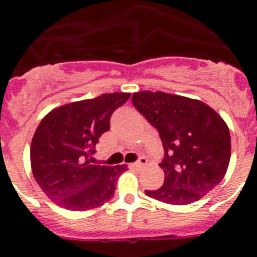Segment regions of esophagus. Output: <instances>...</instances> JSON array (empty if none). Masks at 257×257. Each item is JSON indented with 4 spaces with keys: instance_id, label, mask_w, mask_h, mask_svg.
I'll return each instance as SVG.
<instances>
[{
    "instance_id": "obj_1",
    "label": "esophagus",
    "mask_w": 257,
    "mask_h": 257,
    "mask_svg": "<svg viewBox=\"0 0 257 257\" xmlns=\"http://www.w3.org/2000/svg\"><path fill=\"white\" fill-rule=\"evenodd\" d=\"M147 163H148V160L145 159L144 157H142V158H139V160L138 162H136L134 163V167L136 168H142V167H144V165H147Z\"/></svg>"
}]
</instances>
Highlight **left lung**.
I'll use <instances>...</instances> for the list:
<instances>
[{"label":"left lung","instance_id":"left-lung-1","mask_svg":"<svg viewBox=\"0 0 257 257\" xmlns=\"http://www.w3.org/2000/svg\"><path fill=\"white\" fill-rule=\"evenodd\" d=\"M133 104L159 132L164 184L148 196L173 205L198 201L226 174L231 157L230 132L224 119L198 99L164 92L133 93Z\"/></svg>","mask_w":257,"mask_h":257}]
</instances>
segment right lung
<instances>
[{
  "instance_id": "1",
  "label": "right lung",
  "mask_w": 257,
  "mask_h": 257,
  "mask_svg": "<svg viewBox=\"0 0 257 257\" xmlns=\"http://www.w3.org/2000/svg\"><path fill=\"white\" fill-rule=\"evenodd\" d=\"M131 93H109L68 103L41 120L31 143L33 177L43 193L64 209L84 211L113 198L126 165L93 164L95 144L109 131L110 116Z\"/></svg>"
}]
</instances>
